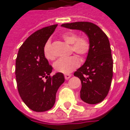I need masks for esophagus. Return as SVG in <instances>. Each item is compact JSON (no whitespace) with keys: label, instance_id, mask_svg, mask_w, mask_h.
<instances>
[{"label":"esophagus","instance_id":"1","mask_svg":"<svg viewBox=\"0 0 130 130\" xmlns=\"http://www.w3.org/2000/svg\"><path fill=\"white\" fill-rule=\"evenodd\" d=\"M71 77V74H65V78L66 79V80H68Z\"/></svg>","mask_w":130,"mask_h":130}]
</instances>
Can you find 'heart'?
<instances>
[{
  "instance_id": "b5f03b06",
  "label": "heart",
  "mask_w": 130,
  "mask_h": 130,
  "mask_svg": "<svg viewBox=\"0 0 130 130\" xmlns=\"http://www.w3.org/2000/svg\"><path fill=\"white\" fill-rule=\"evenodd\" d=\"M62 38L65 42L71 45V51L81 57H84L89 53L90 49V42L87 37L85 36L78 37L75 32H68L62 36ZM43 54L46 59H53L54 55L51 51V43L47 41L43 47ZM80 65V59L76 56H71L67 58L57 59L54 64L55 71L68 74L76 69Z\"/></svg>"
}]
</instances>
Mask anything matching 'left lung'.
I'll list each match as a JSON object with an SVG mask.
<instances>
[{"mask_svg": "<svg viewBox=\"0 0 130 130\" xmlns=\"http://www.w3.org/2000/svg\"><path fill=\"white\" fill-rule=\"evenodd\" d=\"M62 27L84 32L90 49L84 64L74 73L82 82L80 98L88 104L102 102L109 92L113 77V59L107 36L98 26L88 22L62 24Z\"/></svg>", "mask_w": 130, "mask_h": 130, "instance_id": "left-lung-1", "label": "left lung"}]
</instances>
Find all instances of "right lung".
<instances>
[{"mask_svg": "<svg viewBox=\"0 0 130 130\" xmlns=\"http://www.w3.org/2000/svg\"><path fill=\"white\" fill-rule=\"evenodd\" d=\"M57 26L46 27L32 33L21 46L16 59L18 92L25 104L36 112L46 111L54 106L56 93L65 82L62 73L49 76L52 67L43 54L44 45Z\"/></svg>", "mask_w": 130, "mask_h": 130, "instance_id": "add662e5", "label": "right lung"}]
</instances>
